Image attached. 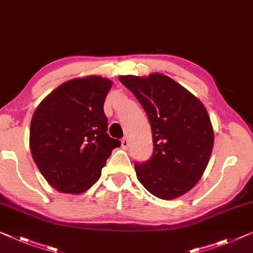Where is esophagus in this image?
Segmentation results:
<instances>
[{"mask_svg": "<svg viewBox=\"0 0 253 253\" xmlns=\"http://www.w3.org/2000/svg\"><path fill=\"white\" fill-rule=\"evenodd\" d=\"M121 144H122V147L124 149H127V147H129V140H127V138H123Z\"/></svg>", "mask_w": 253, "mask_h": 253, "instance_id": "34e87169", "label": "esophagus"}]
</instances>
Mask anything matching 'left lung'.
<instances>
[{"mask_svg": "<svg viewBox=\"0 0 253 253\" xmlns=\"http://www.w3.org/2000/svg\"><path fill=\"white\" fill-rule=\"evenodd\" d=\"M119 79L140 102L152 127L153 155L142 163L134 162L138 180L159 199L184 195L202 177L213 147L206 107L167 75Z\"/></svg>", "mask_w": 253, "mask_h": 253, "instance_id": "8db88e82", "label": "left lung"}]
</instances>
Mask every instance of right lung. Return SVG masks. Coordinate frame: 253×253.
<instances>
[{
	"label": "right lung",
	"mask_w": 253,
	"mask_h": 253,
	"mask_svg": "<svg viewBox=\"0 0 253 253\" xmlns=\"http://www.w3.org/2000/svg\"><path fill=\"white\" fill-rule=\"evenodd\" d=\"M111 86L112 82L101 76L71 80L35 109L29 147L43 177L59 192L89 189L113 149L121 146L107 133L104 102Z\"/></svg>",
	"instance_id": "add662e5"
}]
</instances>
